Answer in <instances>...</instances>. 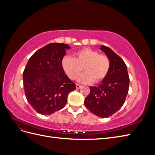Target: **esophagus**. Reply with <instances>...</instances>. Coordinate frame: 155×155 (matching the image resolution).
<instances>
[{"instance_id":"1","label":"esophagus","mask_w":155,"mask_h":155,"mask_svg":"<svg viewBox=\"0 0 155 155\" xmlns=\"http://www.w3.org/2000/svg\"><path fill=\"white\" fill-rule=\"evenodd\" d=\"M76 88L77 89H79L81 87V85H79V84H76Z\"/></svg>"}]
</instances>
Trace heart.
Segmentation results:
<instances>
[{"label":"heart","instance_id":"heart-1","mask_svg":"<svg viewBox=\"0 0 155 155\" xmlns=\"http://www.w3.org/2000/svg\"><path fill=\"white\" fill-rule=\"evenodd\" d=\"M62 67L70 79H76L83 68L85 72L79 77V81L97 83L102 81L109 72L110 61L107 55L87 48L76 51L72 58H64Z\"/></svg>","mask_w":155,"mask_h":155}]
</instances>
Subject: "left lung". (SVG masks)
<instances>
[{
    "label": "left lung",
    "mask_w": 155,
    "mask_h": 155,
    "mask_svg": "<svg viewBox=\"0 0 155 155\" xmlns=\"http://www.w3.org/2000/svg\"><path fill=\"white\" fill-rule=\"evenodd\" d=\"M100 50L110 61L109 72L97 87H90L84 104L96 116L108 118L123 106L129 91V78L127 68L120 56L104 45Z\"/></svg>",
    "instance_id": "8db88e82"
}]
</instances>
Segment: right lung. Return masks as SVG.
Returning a JSON list of instances; mask_svg holds the SVG:
<instances>
[{
    "label": "right lung",
    "instance_id": "1",
    "mask_svg": "<svg viewBox=\"0 0 155 155\" xmlns=\"http://www.w3.org/2000/svg\"><path fill=\"white\" fill-rule=\"evenodd\" d=\"M70 48L67 44H48L35 51L25 67V96L33 109L41 114L50 115L62 109L68 94L76 89L62 67L66 50Z\"/></svg>",
    "mask_w": 155,
    "mask_h": 155
}]
</instances>
